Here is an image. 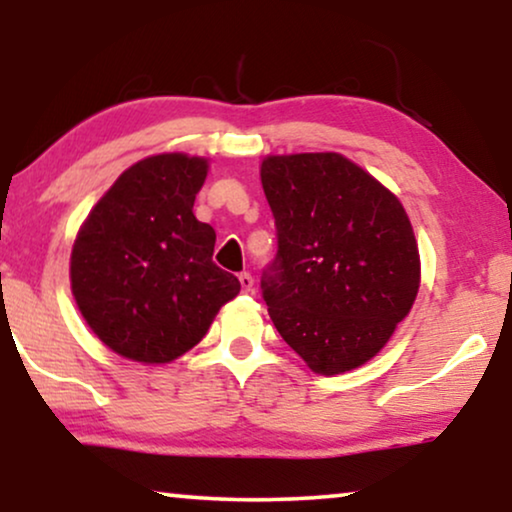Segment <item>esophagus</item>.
Returning a JSON list of instances; mask_svg holds the SVG:
<instances>
[{"instance_id":"34e87169","label":"esophagus","mask_w":512,"mask_h":512,"mask_svg":"<svg viewBox=\"0 0 512 512\" xmlns=\"http://www.w3.org/2000/svg\"><path fill=\"white\" fill-rule=\"evenodd\" d=\"M240 286H242V291H251V289H254V277H251L249 275V272H242V275H240Z\"/></svg>"}]
</instances>
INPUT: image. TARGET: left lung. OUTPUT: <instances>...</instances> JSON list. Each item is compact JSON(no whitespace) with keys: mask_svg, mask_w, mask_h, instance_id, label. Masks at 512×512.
<instances>
[{"mask_svg":"<svg viewBox=\"0 0 512 512\" xmlns=\"http://www.w3.org/2000/svg\"><path fill=\"white\" fill-rule=\"evenodd\" d=\"M261 184L277 226V258L261 279L272 324L317 375L363 366L419 291L401 200L333 151L268 156Z\"/></svg>","mask_w":512,"mask_h":512,"instance_id":"8db88e82","label":"left lung"}]
</instances>
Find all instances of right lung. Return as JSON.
Here are the masks:
<instances>
[{"label": "right lung", "instance_id": "1", "mask_svg": "<svg viewBox=\"0 0 512 512\" xmlns=\"http://www.w3.org/2000/svg\"><path fill=\"white\" fill-rule=\"evenodd\" d=\"M207 158L158 153L128 167L76 235L69 279L76 305L111 352L170 363L240 293L212 261L216 233L195 219Z\"/></svg>", "mask_w": 512, "mask_h": 512}]
</instances>
